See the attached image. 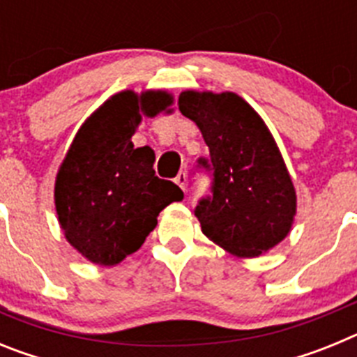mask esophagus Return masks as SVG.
<instances>
[{
  "instance_id": "esophagus-1",
  "label": "esophagus",
  "mask_w": 357,
  "mask_h": 357,
  "mask_svg": "<svg viewBox=\"0 0 357 357\" xmlns=\"http://www.w3.org/2000/svg\"><path fill=\"white\" fill-rule=\"evenodd\" d=\"M175 182L178 184V188L182 189V191H185V182H188V173L185 172H181L178 175L175 176Z\"/></svg>"
}]
</instances>
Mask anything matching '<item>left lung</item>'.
Masks as SVG:
<instances>
[{
  "mask_svg": "<svg viewBox=\"0 0 357 357\" xmlns=\"http://www.w3.org/2000/svg\"><path fill=\"white\" fill-rule=\"evenodd\" d=\"M178 109L209 146V159H198L213 175L211 195L195 207L202 232L239 257L275 247L291 229L296 197L263 119L234 93L184 91Z\"/></svg>",
  "mask_w": 357,
  "mask_h": 357,
  "instance_id": "left-lung-1",
  "label": "left lung"
}]
</instances>
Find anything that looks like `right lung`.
<instances>
[{
	"label": "right lung",
	"mask_w": 357,
	"mask_h": 357,
	"mask_svg": "<svg viewBox=\"0 0 357 357\" xmlns=\"http://www.w3.org/2000/svg\"><path fill=\"white\" fill-rule=\"evenodd\" d=\"M173 103L164 91H123L82 125L55 182V206L66 239L91 263L114 266L141 247L157 216L182 189L155 175V153L134 148L144 116Z\"/></svg>",
	"instance_id": "add662e5"
}]
</instances>
